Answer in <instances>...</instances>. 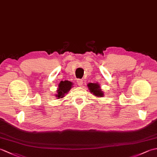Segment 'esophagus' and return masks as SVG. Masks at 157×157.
Returning <instances> with one entry per match:
<instances>
[{
	"instance_id": "esophagus-1",
	"label": "esophagus",
	"mask_w": 157,
	"mask_h": 157,
	"mask_svg": "<svg viewBox=\"0 0 157 157\" xmlns=\"http://www.w3.org/2000/svg\"><path fill=\"white\" fill-rule=\"evenodd\" d=\"M77 84H78V86H82L83 85V80H82V79H77Z\"/></svg>"
}]
</instances>
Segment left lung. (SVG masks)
Masks as SVG:
<instances>
[{
    "mask_svg": "<svg viewBox=\"0 0 157 157\" xmlns=\"http://www.w3.org/2000/svg\"><path fill=\"white\" fill-rule=\"evenodd\" d=\"M88 87L90 92L92 93L93 95L98 96V97H102L104 96V93L101 91V86L98 83H89Z\"/></svg>",
    "mask_w": 157,
    "mask_h": 157,
    "instance_id": "obj_1",
    "label": "left lung"
}]
</instances>
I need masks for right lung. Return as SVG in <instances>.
<instances>
[{"mask_svg":"<svg viewBox=\"0 0 157 157\" xmlns=\"http://www.w3.org/2000/svg\"><path fill=\"white\" fill-rule=\"evenodd\" d=\"M73 83L69 81H61L59 83V88L57 91V94H56V97L58 98H62L65 96V94H67L71 88H72Z\"/></svg>","mask_w":157,"mask_h":157,"instance_id":"obj_1","label":"right lung"}]
</instances>
